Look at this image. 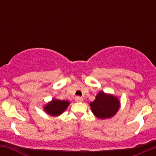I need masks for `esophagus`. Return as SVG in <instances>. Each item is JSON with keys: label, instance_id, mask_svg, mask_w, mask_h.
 <instances>
[{"label": "esophagus", "instance_id": "1", "mask_svg": "<svg viewBox=\"0 0 156 156\" xmlns=\"http://www.w3.org/2000/svg\"><path fill=\"white\" fill-rule=\"evenodd\" d=\"M75 100H76V102H82V101H83V98H80V97H79V96L76 97Z\"/></svg>", "mask_w": 156, "mask_h": 156}]
</instances>
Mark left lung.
I'll return each mask as SVG.
<instances>
[{"label":"left lung","mask_w":156,"mask_h":156,"mask_svg":"<svg viewBox=\"0 0 156 156\" xmlns=\"http://www.w3.org/2000/svg\"><path fill=\"white\" fill-rule=\"evenodd\" d=\"M93 114L100 119H105L113 117L117 112L119 107V101L116 97L100 92L96 99L90 103Z\"/></svg>","instance_id":"obj_1"}]
</instances>
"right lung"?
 <instances>
[{"label":"right lung","mask_w":156,"mask_h":156,"mask_svg":"<svg viewBox=\"0 0 156 156\" xmlns=\"http://www.w3.org/2000/svg\"><path fill=\"white\" fill-rule=\"evenodd\" d=\"M69 103L66 101H58V100H53L51 103L44 107V111L48 114L53 116L60 115L66 110L69 105Z\"/></svg>","instance_id":"1"}]
</instances>
